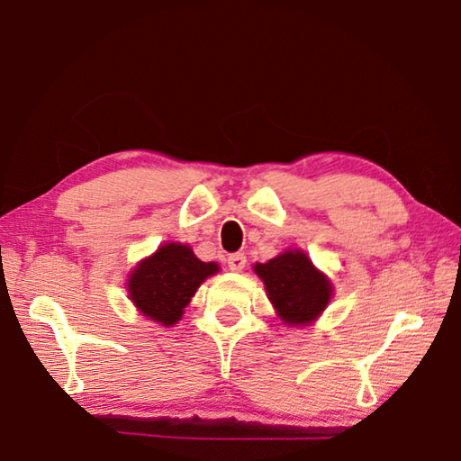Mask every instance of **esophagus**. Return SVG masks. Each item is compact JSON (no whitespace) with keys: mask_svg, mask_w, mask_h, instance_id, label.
I'll return each mask as SVG.
<instances>
[{"mask_svg":"<svg viewBox=\"0 0 461 461\" xmlns=\"http://www.w3.org/2000/svg\"><path fill=\"white\" fill-rule=\"evenodd\" d=\"M228 267H230V270H233V272H241V270H244V267H246V256L241 254V252L230 254V256H228Z\"/></svg>","mask_w":461,"mask_h":461,"instance_id":"obj_1","label":"esophagus"}]
</instances>
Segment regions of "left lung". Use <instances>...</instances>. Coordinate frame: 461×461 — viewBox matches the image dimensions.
<instances>
[{
    "mask_svg": "<svg viewBox=\"0 0 461 461\" xmlns=\"http://www.w3.org/2000/svg\"><path fill=\"white\" fill-rule=\"evenodd\" d=\"M267 294L285 325L313 323L325 311L333 286L301 249H286L276 258L256 264Z\"/></svg>",
    "mask_w": 461,
    "mask_h": 461,
    "instance_id": "obj_1",
    "label": "left lung"
}]
</instances>
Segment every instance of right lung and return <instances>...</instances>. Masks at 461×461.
Masks as SVG:
<instances>
[{"mask_svg":"<svg viewBox=\"0 0 461 461\" xmlns=\"http://www.w3.org/2000/svg\"><path fill=\"white\" fill-rule=\"evenodd\" d=\"M220 270L201 262L186 244L160 246L138 264L128 278V294L138 311L160 325H175L203 280Z\"/></svg>","mask_w":461,"mask_h":461,"instance_id":"right-lung-1","label":"right lung"}]
</instances>
